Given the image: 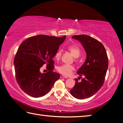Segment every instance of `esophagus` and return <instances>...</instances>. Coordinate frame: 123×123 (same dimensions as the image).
Returning <instances> with one entry per match:
<instances>
[{
    "label": "esophagus",
    "mask_w": 123,
    "mask_h": 123,
    "mask_svg": "<svg viewBox=\"0 0 123 123\" xmlns=\"http://www.w3.org/2000/svg\"><path fill=\"white\" fill-rule=\"evenodd\" d=\"M60 77H61V78H66V79H67V78H68V77H67V76H65L63 75H61L60 76Z\"/></svg>",
    "instance_id": "obj_1"
}]
</instances>
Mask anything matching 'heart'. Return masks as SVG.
Segmentation results:
<instances>
[{"mask_svg": "<svg viewBox=\"0 0 123 123\" xmlns=\"http://www.w3.org/2000/svg\"><path fill=\"white\" fill-rule=\"evenodd\" d=\"M68 50L70 51L72 55L75 57L78 58L81 54V49L80 48L76 45H70L68 47ZM62 55V52L61 50H58L55 55V58L56 60H59L61 58ZM56 70L58 72L61 74L65 76H68L72 73L73 71L74 70V67L72 65L63 64L60 66L57 67Z\"/></svg>", "mask_w": 123, "mask_h": 123, "instance_id": "obj_1", "label": "heart"}]
</instances>
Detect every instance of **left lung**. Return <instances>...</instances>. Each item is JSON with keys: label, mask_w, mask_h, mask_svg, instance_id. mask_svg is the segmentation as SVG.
I'll return each instance as SVG.
<instances>
[{"label": "left lung", "mask_w": 123, "mask_h": 123, "mask_svg": "<svg viewBox=\"0 0 123 123\" xmlns=\"http://www.w3.org/2000/svg\"><path fill=\"white\" fill-rule=\"evenodd\" d=\"M80 41L86 53L84 63L78 71L80 78L75 79V84L70 91L73 97L78 99L90 98L103 86L108 65L106 50L101 42L85 35L72 37ZM84 76L82 78L81 76Z\"/></svg>", "instance_id": "obj_1"}]
</instances>
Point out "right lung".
<instances>
[{
  "label": "right lung",
  "instance_id": "obj_1",
  "mask_svg": "<svg viewBox=\"0 0 123 123\" xmlns=\"http://www.w3.org/2000/svg\"><path fill=\"white\" fill-rule=\"evenodd\" d=\"M65 38L40 35L28 38L20 45L13 63L16 81L25 93L34 98L44 96L59 79L60 74L53 71L52 59ZM44 64L48 71L41 74L39 68Z\"/></svg>",
  "mask_w": 123,
  "mask_h": 123
}]
</instances>
